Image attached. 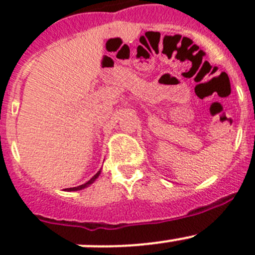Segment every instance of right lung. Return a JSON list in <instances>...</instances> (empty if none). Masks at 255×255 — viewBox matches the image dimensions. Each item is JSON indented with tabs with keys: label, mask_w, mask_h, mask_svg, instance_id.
<instances>
[{
	"label": "right lung",
	"mask_w": 255,
	"mask_h": 255,
	"mask_svg": "<svg viewBox=\"0 0 255 255\" xmlns=\"http://www.w3.org/2000/svg\"><path fill=\"white\" fill-rule=\"evenodd\" d=\"M101 174V170H98L97 173H96L95 175H93L92 178H91L90 180H88L87 183H85V184H82V185H78V187H73V188H66L65 190H68V192H72V190H81V189H83V188H86V187H88V185H91L92 184L93 182H95L96 179H97L98 178V175Z\"/></svg>",
	"instance_id": "1"
}]
</instances>
